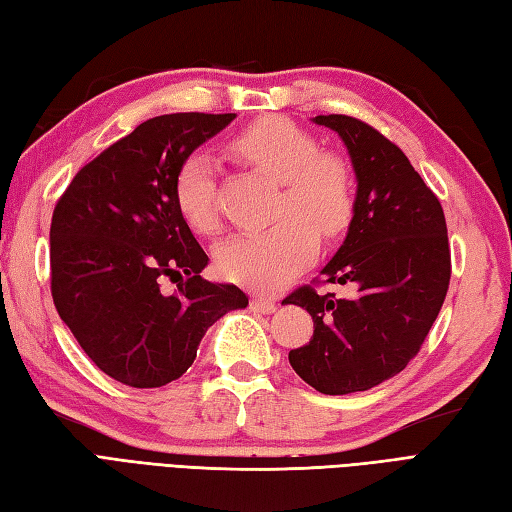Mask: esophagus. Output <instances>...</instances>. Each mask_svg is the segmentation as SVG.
<instances>
[{
  "label": "esophagus",
  "mask_w": 512,
  "mask_h": 512,
  "mask_svg": "<svg viewBox=\"0 0 512 512\" xmlns=\"http://www.w3.org/2000/svg\"><path fill=\"white\" fill-rule=\"evenodd\" d=\"M252 308L258 310V313H273V310H276V299L252 297Z\"/></svg>",
  "instance_id": "1"
}]
</instances>
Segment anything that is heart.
Returning a JSON list of instances; mask_svg holds the SVG:
<instances>
[{
  "label": "heart",
  "mask_w": 512,
  "mask_h": 512,
  "mask_svg": "<svg viewBox=\"0 0 512 512\" xmlns=\"http://www.w3.org/2000/svg\"><path fill=\"white\" fill-rule=\"evenodd\" d=\"M228 147L249 169L278 182L280 193L271 210L276 223L223 245L217 252L219 271L249 289L276 291L313 258L315 236L330 243L350 228L356 210L352 165L334 149H321L313 134L284 117L252 123ZM173 197L195 232L219 230L217 176L206 154L182 160Z\"/></svg>",
  "instance_id": "b5f03b06"
}]
</instances>
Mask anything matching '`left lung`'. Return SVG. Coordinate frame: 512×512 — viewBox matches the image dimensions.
Segmentation results:
<instances>
[{
  "instance_id": "1",
  "label": "left lung",
  "mask_w": 512,
  "mask_h": 512,
  "mask_svg": "<svg viewBox=\"0 0 512 512\" xmlns=\"http://www.w3.org/2000/svg\"><path fill=\"white\" fill-rule=\"evenodd\" d=\"M350 152L358 191L339 252L282 304L306 308L313 336L289 352L295 373L326 395L367 391L413 360L450 289L452 256L439 197L406 154L369 123L319 115ZM347 283L352 298L319 294L315 283Z\"/></svg>"
}]
</instances>
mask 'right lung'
<instances>
[{"mask_svg":"<svg viewBox=\"0 0 512 512\" xmlns=\"http://www.w3.org/2000/svg\"><path fill=\"white\" fill-rule=\"evenodd\" d=\"M236 115L173 112L136 126L84 165L54 208L52 297L106 376L156 389L193 365L206 330L247 295L199 273L208 256L173 197L186 156ZM178 281L165 292L161 282Z\"/></svg>","mask_w":512,"mask_h":512,"instance_id":"add662e5","label":"right lung"}]
</instances>
